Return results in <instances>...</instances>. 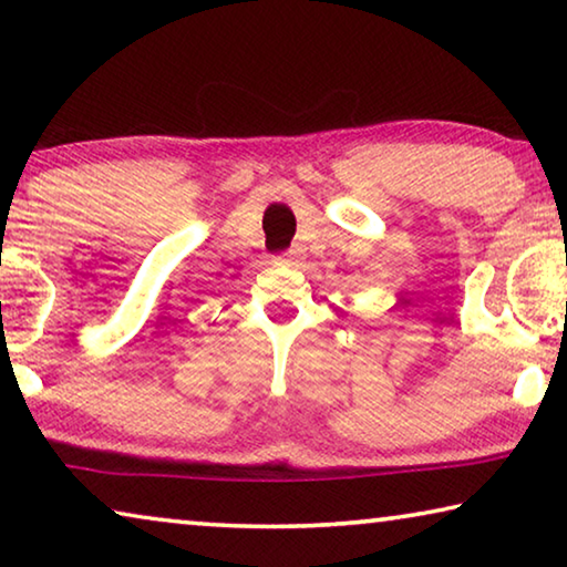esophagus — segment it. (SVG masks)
<instances>
[{
	"instance_id": "esophagus-1",
	"label": "esophagus",
	"mask_w": 567,
	"mask_h": 567,
	"mask_svg": "<svg viewBox=\"0 0 567 567\" xmlns=\"http://www.w3.org/2000/svg\"><path fill=\"white\" fill-rule=\"evenodd\" d=\"M277 262H285V265H295V257H292V252L277 255Z\"/></svg>"
}]
</instances>
